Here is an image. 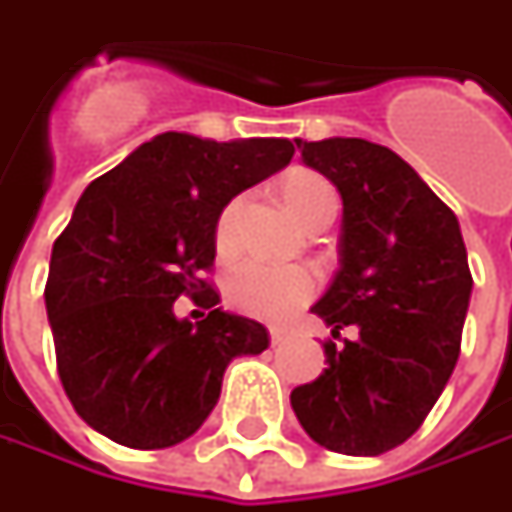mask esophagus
<instances>
[{
  "mask_svg": "<svg viewBox=\"0 0 512 512\" xmlns=\"http://www.w3.org/2000/svg\"><path fill=\"white\" fill-rule=\"evenodd\" d=\"M290 342V333L287 330H282V327H270V344L273 347H279V344Z\"/></svg>",
  "mask_w": 512,
  "mask_h": 512,
  "instance_id": "1",
  "label": "esophagus"
}]
</instances>
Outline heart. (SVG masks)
I'll return each mask as SVG.
<instances>
[{
  "mask_svg": "<svg viewBox=\"0 0 512 512\" xmlns=\"http://www.w3.org/2000/svg\"><path fill=\"white\" fill-rule=\"evenodd\" d=\"M282 196L302 225L325 210L339 207L336 190L319 173H293L282 185ZM242 213H245V196H233L222 207L216 219L219 253H230L239 245ZM313 293H316V276L302 265H276V262H262V259H247L233 267L227 276V302L239 313L265 319V322L287 319L290 313L307 305Z\"/></svg>",
  "mask_w": 512,
  "mask_h": 512,
  "instance_id": "b5f03b06",
  "label": "heart"
}]
</instances>
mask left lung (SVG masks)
I'll use <instances>...</instances> for the list:
<instances>
[{
	"label": "left lung",
	"instance_id": "1",
	"mask_svg": "<svg viewBox=\"0 0 512 512\" xmlns=\"http://www.w3.org/2000/svg\"><path fill=\"white\" fill-rule=\"evenodd\" d=\"M302 162L342 196L339 270L313 305L342 347L325 373L290 393L316 444L379 456L407 442L459 362L473 276L459 219L390 148L367 139L302 142Z\"/></svg>",
	"mask_w": 512,
	"mask_h": 512
}]
</instances>
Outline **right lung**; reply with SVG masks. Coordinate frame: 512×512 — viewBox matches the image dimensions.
I'll return each instance as SVG.
<instances>
[{
	"label": "right lung",
	"instance_id": "obj_1",
	"mask_svg": "<svg viewBox=\"0 0 512 512\" xmlns=\"http://www.w3.org/2000/svg\"><path fill=\"white\" fill-rule=\"evenodd\" d=\"M290 159V139L170 130L85 187L53 242L45 307L62 387L96 433L136 450L185 442L219 402L227 364L270 344L265 325L219 307L205 273L222 207ZM179 295L206 319L179 320Z\"/></svg>",
	"mask_w": 512,
	"mask_h": 512
}]
</instances>
